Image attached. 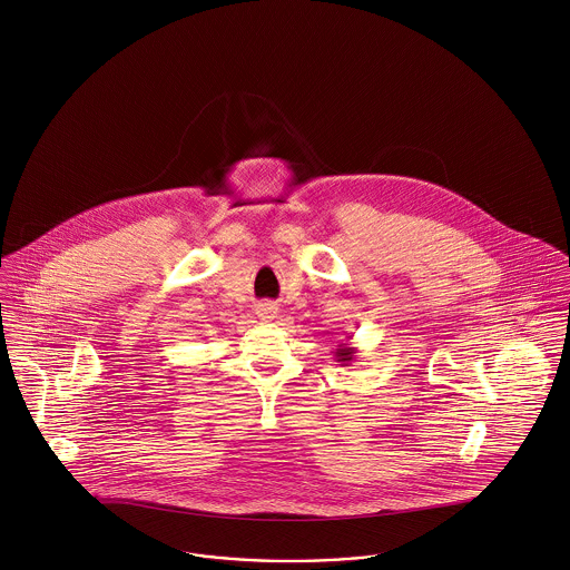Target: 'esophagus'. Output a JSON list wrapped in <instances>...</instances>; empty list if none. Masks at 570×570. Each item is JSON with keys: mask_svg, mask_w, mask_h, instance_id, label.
<instances>
[{"mask_svg": "<svg viewBox=\"0 0 570 570\" xmlns=\"http://www.w3.org/2000/svg\"><path fill=\"white\" fill-rule=\"evenodd\" d=\"M257 313H259L261 320H272V317H276V307L269 303H261Z\"/></svg>", "mask_w": 570, "mask_h": 570, "instance_id": "34e87169", "label": "esophagus"}]
</instances>
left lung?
Returning <instances> with one entry per match:
<instances>
[{
    "label": "left lung",
    "mask_w": 570,
    "mask_h": 570,
    "mask_svg": "<svg viewBox=\"0 0 570 570\" xmlns=\"http://www.w3.org/2000/svg\"><path fill=\"white\" fill-rule=\"evenodd\" d=\"M357 348L351 346V344H340L335 348V362L342 363V365H348L351 362H357Z\"/></svg>",
    "instance_id": "8db88e82"
}]
</instances>
